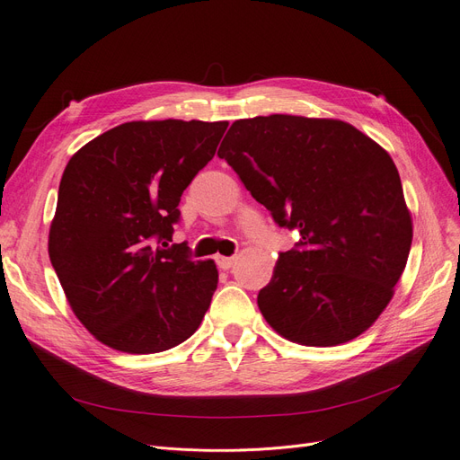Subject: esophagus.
Returning a JSON list of instances; mask_svg holds the SVG:
<instances>
[{"label":"esophagus","instance_id":"1","mask_svg":"<svg viewBox=\"0 0 460 460\" xmlns=\"http://www.w3.org/2000/svg\"><path fill=\"white\" fill-rule=\"evenodd\" d=\"M234 257H217V264L218 267L222 269V270H228V269H232V264H234Z\"/></svg>","mask_w":460,"mask_h":460}]
</instances>
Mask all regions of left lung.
Masks as SVG:
<instances>
[{
  "label": "left lung",
  "mask_w": 460,
  "mask_h": 460,
  "mask_svg": "<svg viewBox=\"0 0 460 460\" xmlns=\"http://www.w3.org/2000/svg\"><path fill=\"white\" fill-rule=\"evenodd\" d=\"M218 157L278 226L299 232L259 291L267 323L316 347L368 330L392 301L412 242L387 151L343 120L270 115L235 120Z\"/></svg>",
  "instance_id": "1"
}]
</instances>
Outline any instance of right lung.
<instances>
[{"label": "right lung", "instance_id": "1", "mask_svg": "<svg viewBox=\"0 0 460 460\" xmlns=\"http://www.w3.org/2000/svg\"><path fill=\"white\" fill-rule=\"evenodd\" d=\"M228 122L134 120L78 149L65 166L49 259L76 318L117 351L186 341L217 289L213 261L172 242L180 198L213 159Z\"/></svg>", "mask_w": 460, "mask_h": 460}]
</instances>
